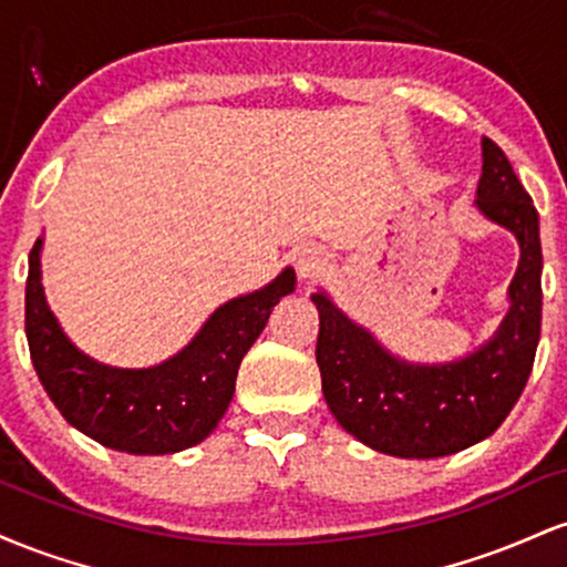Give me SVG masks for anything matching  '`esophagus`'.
<instances>
[{
  "mask_svg": "<svg viewBox=\"0 0 567 567\" xmlns=\"http://www.w3.org/2000/svg\"><path fill=\"white\" fill-rule=\"evenodd\" d=\"M324 261H328V258H324V252L320 250V247H303V250L296 256L298 277L311 279V277L322 275Z\"/></svg>",
  "mask_w": 567,
  "mask_h": 567,
  "instance_id": "1",
  "label": "esophagus"
}]
</instances>
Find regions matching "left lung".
<instances>
[{
  "mask_svg": "<svg viewBox=\"0 0 567 567\" xmlns=\"http://www.w3.org/2000/svg\"><path fill=\"white\" fill-rule=\"evenodd\" d=\"M477 207L514 231L519 269L512 309L483 349L461 362L419 368L386 354L315 292L320 311L317 365L336 421L373 451L400 458H440L491 437L523 394L542 336V239L538 213L498 143L483 138Z\"/></svg>",
  "mask_w": 567,
  "mask_h": 567,
  "instance_id": "8db88e82",
  "label": "left lung"
}]
</instances>
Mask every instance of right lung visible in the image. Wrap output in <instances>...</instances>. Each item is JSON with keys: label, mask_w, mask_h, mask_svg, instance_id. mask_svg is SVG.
Segmentation results:
<instances>
[{"label": "right lung", "mask_w": 567, "mask_h": 567, "mask_svg": "<svg viewBox=\"0 0 567 567\" xmlns=\"http://www.w3.org/2000/svg\"><path fill=\"white\" fill-rule=\"evenodd\" d=\"M39 247L29 252L25 338L44 392L82 434L120 453L165 455L197 445L218 426L234 396L247 349L269 322L279 298L296 288L285 269L269 288L216 309L188 347L146 370L97 365L69 343L44 303Z\"/></svg>", "instance_id": "add662e5"}]
</instances>
